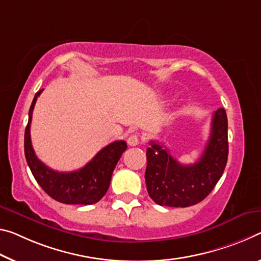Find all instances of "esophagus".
<instances>
[{
    "instance_id": "esophagus-1",
    "label": "esophagus",
    "mask_w": 261,
    "mask_h": 261,
    "mask_svg": "<svg viewBox=\"0 0 261 261\" xmlns=\"http://www.w3.org/2000/svg\"><path fill=\"white\" fill-rule=\"evenodd\" d=\"M139 142H140V139H139L138 135H131V136H129V138H127V144H129L130 146L138 145Z\"/></svg>"
}]
</instances>
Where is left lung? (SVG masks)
Here are the masks:
<instances>
[{
  "label": "left lung",
  "instance_id": "8db88e82",
  "mask_svg": "<svg viewBox=\"0 0 261 261\" xmlns=\"http://www.w3.org/2000/svg\"><path fill=\"white\" fill-rule=\"evenodd\" d=\"M150 145L145 181L152 200L165 206L197 204L209 195L224 172L229 153L225 110L220 108L214 113L210 137L195 164H180L167 148L153 140Z\"/></svg>",
  "mask_w": 261,
  "mask_h": 261
}]
</instances>
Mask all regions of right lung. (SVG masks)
Listing matches in <instances>:
<instances>
[{
  "label": "right lung",
  "instance_id": "obj_1",
  "mask_svg": "<svg viewBox=\"0 0 261 261\" xmlns=\"http://www.w3.org/2000/svg\"><path fill=\"white\" fill-rule=\"evenodd\" d=\"M35 95L29 110V122L24 135V153L32 175L38 185L53 200L65 204H94L106 195L111 175L122 153L126 150L124 140H116L103 147L97 154L80 169L74 172H57L37 158L31 143L30 125L37 97Z\"/></svg>",
  "mask_w": 261,
  "mask_h": 261
}]
</instances>
